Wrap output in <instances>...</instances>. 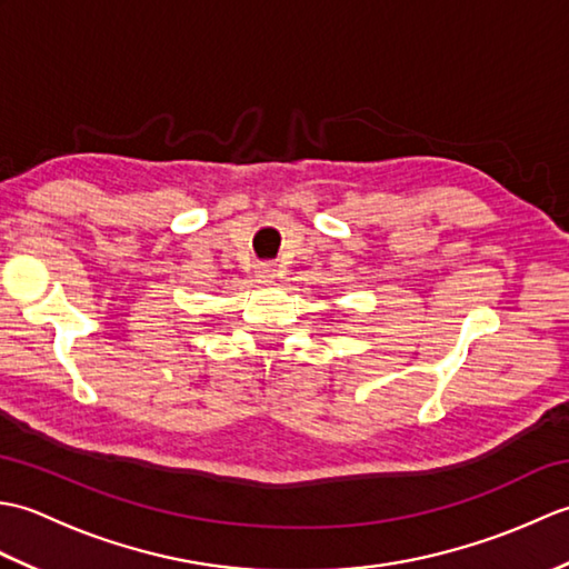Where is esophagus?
Instances as JSON below:
<instances>
[{
  "mask_svg": "<svg viewBox=\"0 0 569 569\" xmlns=\"http://www.w3.org/2000/svg\"><path fill=\"white\" fill-rule=\"evenodd\" d=\"M273 263H259L257 266V276L259 278H263V281H266V278H273Z\"/></svg>",
  "mask_w": 569,
  "mask_h": 569,
  "instance_id": "34e87169",
  "label": "esophagus"
}]
</instances>
